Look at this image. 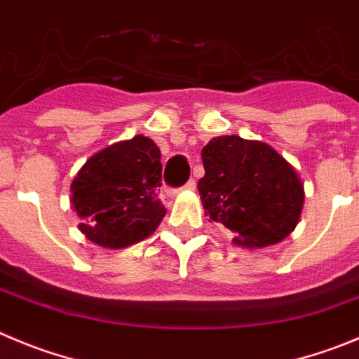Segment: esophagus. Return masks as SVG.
<instances>
[{"instance_id": "1", "label": "esophagus", "mask_w": 359, "mask_h": 359, "mask_svg": "<svg viewBox=\"0 0 359 359\" xmlns=\"http://www.w3.org/2000/svg\"><path fill=\"white\" fill-rule=\"evenodd\" d=\"M184 189H186V191H195L196 189V182H195V180L191 179L189 182H187L186 186H184Z\"/></svg>"}]
</instances>
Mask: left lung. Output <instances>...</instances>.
<instances>
[{
    "instance_id": "obj_1",
    "label": "left lung",
    "mask_w": 359,
    "mask_h": 359,
    "mask_svg": "<svg viewBox=\"0 0 359 359\" xmlns=\"http://www.w3.org/2000/svg\"><path fill=\"white\" fill-rule=\"evenodd\" d=\"M205 175L198 180L210 219L236 233L243 248L281 243L299 223L304 184L271 145L241 136H217L202 149Z\"/></svg>"
}]
</instances>
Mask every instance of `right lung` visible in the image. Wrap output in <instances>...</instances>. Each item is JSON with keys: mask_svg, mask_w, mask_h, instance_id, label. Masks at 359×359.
I'll return each instance as SVG.
<instances>
[{"mask_svg": "<svg viewBox=\"0 0 359 359\" xmlns=\"http://www.w3.org/2000/svg\"><path fill=\"white\" fill-rule=\"evenodd\" d=\"M161 173L159 147L143 134L93 154L70 184L83 236L108 250L152 236L166 214L157 200Z\"/></svg>", "mask_w": 359, "mask_h": 359, "instance_id": "obj_1", "label": "right lung"}]
</instances>
